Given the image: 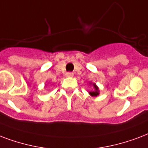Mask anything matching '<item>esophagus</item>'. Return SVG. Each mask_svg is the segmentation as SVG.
Instances as JSON below:
<instances>
[{
	"instance_id": "1",
	"label": "esophagus",
	"mask_w": 148,
	"mask_h": 148,
	"mask_svg": "<svg viewBox=\"0 0 148 148\" xmlns=\"http://www.w3.org/2000/svg\"><path fill=\"white\" fill-rule=\"evenodd\" d=\"M65 76L66 77H73L74 76V73H72V72H67V73H66V74H65Z\"/></svg>"
}]
</instances>
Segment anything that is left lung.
Instances as JSON below:
<instances>
[{"mask_svg": "<svg viewBox=\"0 0 148 148\" xmlns=\"http://www.w3.org/2000/svg\"><path fill=\"white\" fill-rule=\"evenodd\" d=\"M93 85H94V88H95V91H93V92H90V95H92V96H97L98 95H99V88H98V87L95 85V84H93Z\"/></svg>", "mask_w": 148, "mask_h": 148, "instance_id": "left-lung-1", "label": "left lung"}]
</instances>
